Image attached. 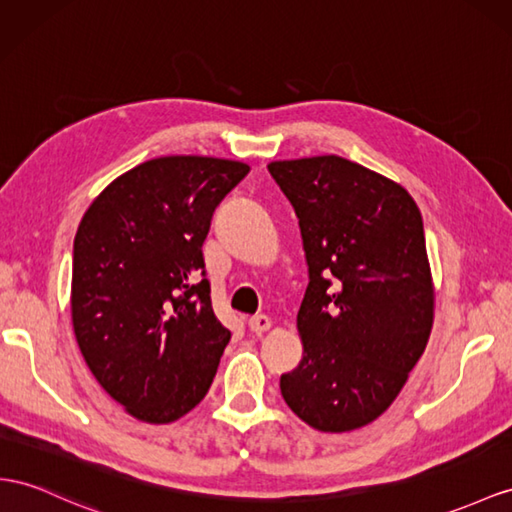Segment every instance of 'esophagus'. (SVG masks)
<instances>
[{
    "instance_id": "1",
    "label": "esophagus",
    "mask_w": 512,
    "mask_h": 512,
    "mask_svg": "<svg viewBox=\"0 0 512 512\" xmlns=\"http://www.w3.org/2000/svg\"><path fill=\"white\" fill-rule=\"evenodd\" d=\"M270 326H272V322H270L268 316H253V318H248V329H251V331L257 333V335L266 333V331L270 329Z\"/></svg>"
}]
</instances>
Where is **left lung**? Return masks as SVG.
<instances>
[{"label": "left lung", "mask_w": 512, "mask_h": 512, "mask_svg": "<svg viewBox=\"0 0 512 512\" xmlns=\"http://www.w3.org/2000/svg\"><path fill=\"white\" fill-rule=\"evenodd\" d=\"M298 216L309 285L298 368L281 396L311 428L350 432L381 417L424 355L435 285L419 207L400 183L339 155L270 162Z\"/></svg>", "instance_id": "1"}]
</instances>
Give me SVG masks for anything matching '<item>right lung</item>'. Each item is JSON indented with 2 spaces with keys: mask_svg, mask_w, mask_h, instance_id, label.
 <instances>
[{
  "mask_svg": "<svg viewBox=\"0 0 512 512\" xmlns=\"http://www.w3.org/2000/svg\"><path fill=\"white\" fill-rule=\"evenodd\" d=\"M248 170L222 157H155L103 188L77 227V346L97 383L140 422H175L214 381L231 333L201 279V246L216 205Z\"/></svg>",
  "mask_w": 512,
  "mask_h": 512,
  "instance_id": "obj_1",
  "label": "right lung"
}]
</instances>
